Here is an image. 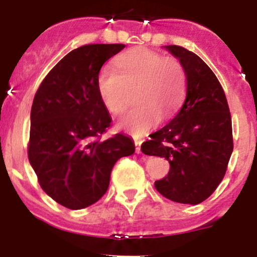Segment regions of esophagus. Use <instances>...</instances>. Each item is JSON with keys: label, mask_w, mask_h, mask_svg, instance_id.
Here are the masks:
<instances>
[{"label": "esophagus", "mask_w": 257, "mask_h": 257, "mask_svg": "<svg viewBox=\"0 0 257 257\" xmlns=\"http://www.w3.org/2000/svg\"><path fill=\"white\" fill-rule=\"evenodd\" d=\"M134 144H136V152H137V154H141L142 153V148H141V145H142V141H134Z\"/></svg>", "instance_id": "esophagus-1"}]
</instances>
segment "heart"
Here are the masks:
<instances>
[{
	"label": "heart",
	"mask_w": 257,
	"mask_h": 257,
	"mask_svg": "<svg viewBox=\"0 0 257 257\" xmlns=\"http://www.w3.org/2000/svg\"><path fill=\"white\" fill-rule=\"evenodd\" d=\"M116 71L104 66L97 77V89L104 107L113 114L125 110L136 89L137 104L119 120V126L143 136L163 118L178 112L185 98L186 73L175 57L137 48L115 61Z\"/></svg>",
	"instance_id": "obj_1"
}]
</instances>
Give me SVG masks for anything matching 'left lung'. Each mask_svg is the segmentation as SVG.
Instances as JSON below:
<instances>
[{"mask_svg": "<svg viewBox=\"0 0 257 257\" xmlns=\"http://www.w3.org/2000/svg\"><path fill=\"white\" fill-rule=\"evenodd\" d=\"M186 73V97L170 123L144 142L147 155L164 157L170 170L155 181L167 199L181 204L203 203L221 183L231 157V114L224 89L199 56L180 46H165Z\"/></svg>", "mask_w": 257, "mask_h": 257, "instance_id": "1", "label": "left lung"}]
</instances>
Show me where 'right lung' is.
Segmentation results:
<instances>
[{
  "instance_id": "right-lung-1",
  "label": "right lung",
  "mask_w": 257,
  "mask_h": 257,
  "mask_svg": "<svg viewBox=\"0 0 257 257\" xmlns=\"http://www.w3.org/2000/svg\"><path fill=\"white\" fill-rule=\"evenodd\" d=\"M125 45H85L64 56L42 80L31 109L28 159L41 188L72 210L97 203L109 186L116 160L132 155L133 141L102 136L112 118L97 77Z\"/></svg>"
}]
</instances>
